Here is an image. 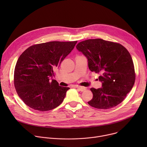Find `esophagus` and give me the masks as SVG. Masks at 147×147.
Segmentation results:
<instances>
[{"instance_id":"esophagus-1","label":"esophagus","mask_w":147,"mask_h":147,"mask_svg":"<svg viewBox=\"0 0 147 147\" xmlns=\"http://www.w3.org/2000/svg\"><path fill=\"white\" fill-rule=\"evenodd\" d=\"M76 88L81 92L84 91L86 90V88L84 87H76Z\"/></svg>"}]
</instances>
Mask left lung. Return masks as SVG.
Here are the masks:
<instances>
[{"label":"left lung","instance_id":"left-lung-1","mask_svg":"<svg viewBox=\"0 0 147 147\" xmlns=\"http://www.w3.org/2000/svg\"><path fill=\"white\" fill-rule=\"evenodd\" d=\"M77 49L84 55L91 71L100 73L102 87L90 90V106L100 109L112 108L120 103L130 92L135 82L133 61L128 51L121 45L102 39L81 42Z\"/></svg>","mask_w":147,"mask_h":147}]
</instances>
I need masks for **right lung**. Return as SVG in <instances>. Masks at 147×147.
I'll list each match as a JSON object with an SVG mask.
<instances>
[{
	"label": "right lung",
	"instance_id": "obj_1",
	"mask_svg": "<svg viewBox=\"0 0 147 147\" xmlns=\"http://www.w3.org/2000/svg\"><path fill=\"white\" fill-rule=\"evenodd\" d=\"M77 41L32 45L17 60L14 84L19 97L34 110L48 111L59 106L69 87L59 86L54 70L74 49Z\"/></svg>",
	"mask_w": 147,
	"mask_h": 147
}]
</instances>
